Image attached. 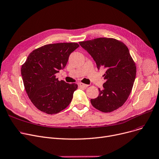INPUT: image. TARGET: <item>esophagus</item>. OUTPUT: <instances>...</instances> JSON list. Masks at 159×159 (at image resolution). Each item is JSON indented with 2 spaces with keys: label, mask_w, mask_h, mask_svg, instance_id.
Here are the masks:
<instances>
[{
  "label": "esophagus",
  "mask_w": 159,
  "mask_h": 159,
  "mask_svg": "<svg viewBox=\"0 0 159 159\" xmlns=\"http://www.w3.org/2000/svg\"><path fill=\"white\" fill-rule=\"evenodd\" d=\"M78 86L80 87H82V88H87L89 87L88 85H86V84H84V83H78Z\"/></svg>",
  "instance_id": "esophagus-1"
}]
</instances>
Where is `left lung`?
Instances as JSON below:
<instances>
[{
    "mask_svg": "<svg viewBox=\"0 0 159 159\" xmlns=\"http://www.w3.org/2000/svg\"><path fill=\"white\" fill-rule=\"evenodd\" d=\"M96 61L98 69L107 70L105 82L99 96L91 99L92 105L102 112H111L127 100L136 76V65L127 46L114 39L98 38L79 42Z\"/></svg>",
    "mask_w": 159,
    "mask_h": 159,
    "instance_id": "8db88e82",
    "label": "left lung"
}]
</instances>
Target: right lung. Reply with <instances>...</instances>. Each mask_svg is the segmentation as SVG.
Returning <instances> with one entry per match:
<instances>
[{
    "mask_svg": "<svg viewBox=\"0 0 159 159\" xmlns=\"http://www.w3.org/2000/svg\"><path fill=\"white\" fill-rule=\"evenodd\" d=\"M77 43L45 45L33 51L22 65L21 75L28 97L44 113L55 114L66 108L78 89L76 83L59 81L56 74L66 66Z\"/></svg>",
    "mask_w": 159,
    "mask_h": 159,
    "instance_id": "obj_1",
    "label": "right lung"
}]
</instances>
